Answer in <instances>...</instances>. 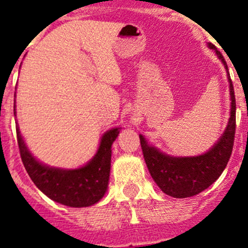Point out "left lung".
Instances as JSON below:
<instances>
[{"instance_id":"obj_1","label":"left lung","mask_w":248,"mask_h":248,"mask_svg":"<svg viewBox=\"0 0 248 248\" xmlns=\"http://www.w3.org/2000/svg\"><path fill=\"white\" fill-rule=\"evenodd\" d=\"M207 46L216 52L227 71L231 93V116L223 134L205 154L199 156L175 157L159 151L139 134L145 163L157 186L168 196L174 198H188L211 186L226 169L231 158L235 136V104L234 87L228 72L226 60L211 43Z\"/></svg>"}]
</instances>
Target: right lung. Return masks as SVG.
Segmentation results:
<instances>
[{"mask_svg":"<svg viewBox=\"0 0 248 248\" xmlns=\"http://www.w3.org/2000/svg\"><path fill=\"white\" fill-rule=\"evenodd\" d=\"M16 107L14 101V116H16ZM16 124L20 156L25 169L47 198L69 207L91 206L103 198L109 185L111 145L119 136L120 127L109 129L102 136L96 155L85 166L63 169L39 162L25 144L17 121Z\"/></svg>","mask_w":248,"mask_h":248,"instance_id":"obj_1","label":"right lung"}]
</instances>
